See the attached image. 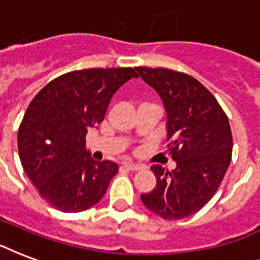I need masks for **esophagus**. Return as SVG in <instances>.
Masks as SVG:
<instances>
[{
    "mask_svg": "<svg viewBox=\"0 0 260 260\" xmlns=\"http://www.w3.org/2000/svg\"><path fill=\"white\" fill-rule=\"evenodd\" d=\"M122 167H124V169H126V170H129V171L142 170V166H140V165H135V163H129V162L122 163Z\"/></svg>",
    "mask_w": 260,
    "mask_h": 260,
    "instance_id": "34e87169",
    "label": "esophagus"
}]
</instances>
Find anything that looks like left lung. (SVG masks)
<instances>
[{
    "instance_id": "1",
    "label": "left lung",
    "mask_w": 260,
    "mask_h": 260,
    "mask_svg": "<svg viewBox=\"0 0 260 260\" xmlns=\"http://www.w3.org/2000/svg\"><path fill=\"white\" fill-rule=\"evenodd\" d=\"M160 95L167 114V152L174 170L154 165L152 191L142 194L147 209L165 220L197 213L217 191L232 158V132L214 95L191 75L169 69L136 67Z\"/></svg>"
}]
</instances>
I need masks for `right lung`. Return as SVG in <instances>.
Segmentation results:
<instances>
[{"label":"right lung","mask_w":260,"mask_h":260,"mask_svg":"<svg viewBox=\"0 0 260 260\" xmlns=\"http://www.w3.org/2000/svg\"><path fill=\"white\" fill-rule=\"evenodd\" d=\"M131 78H138L132 67L71 71L47 83L30 101L18 128V155L51 206L82 212L105 196L118 166L91 159L86 134L102 122L113 94Z\"/></svg>","instance_id":"obj_1"}]
</instances>
